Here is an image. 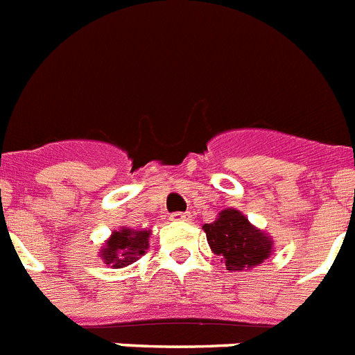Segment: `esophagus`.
<instances>
[{
    "instance_id": "34e87169",
    "label": "esophagus",
    "mask_w": 355,
    "mask_h": 355,
    "mask_svg": "<svg viewBox=\"0 0 355 355\" xmlns=\"http://www.w3.org/2000/svg\"><path fill=\"white\" fill-rule=\"evenodd\" d=\"M171 221H190L189 212H174L171 214Z\"/></svg>"
}]
</instances>
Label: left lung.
Here are the masks:
<instances>
[{
  "label": "left lung",
  "mask_w": 355,
  "mask_h": 355,
  "mask_svg": "<svg viewBox=\"0 0 355 355\" xmlns=\"http://www.w3.org/2000/svg\"><path fill=\"white\" fill-rule=\"evenodd\" d=\"M203 230L210 250L223 257L230 272L250 270L274 252L270 234L252 225L247 216L236 209L221 210L216 221L203 225Z\"/></svg>",
  "instance_id": "1"
}]
</instances>
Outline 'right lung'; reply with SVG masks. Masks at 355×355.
I'll list each match as a JSON object with an SVG mask.
<instances>
[{
	"label": "right lung",
	"instance_id": "right-lung-1",
	"mask_svg": "<svg viewBox=\"0 0 355 355\" xmlns=\"http://www.w3.org/2000/svg\"><path fill=\"white\" fill-rule=\"evenodd\" d=\"M152 230H134L121 227L110 234L99 250V259L110 268H123L139 259L148 250V237Z\"/></svg>",
	"mask_w": 355,
	"mask_h": 355
}]
</instances>
